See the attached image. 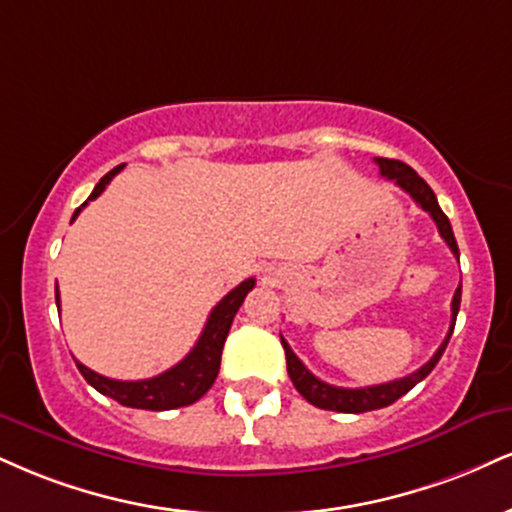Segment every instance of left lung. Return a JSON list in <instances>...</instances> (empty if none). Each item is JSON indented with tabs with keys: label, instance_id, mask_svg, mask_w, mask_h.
Instances as JSON below:
<instances>
[{
	"label": "left lung",
	"instance_id": "obj_1",
	"mask_svg": "<svg viewBox=\"0 0 512 512\" xmlns=\"http://www.w3.org/2000/svg\"><path fill=\"white\" fill-rule=\"evenodd\" d=\"M374 162H377L381 176H386L389 181L396 183L398 188H403L405 193H408L412 200H415L417 205L424 209V212H429V217H432L434 224L439 226L441 238L446 240V245L453 250V255L460 257L458 243H455V236H453V229H451V221H448L446 214L441 212L439 202H436L434 190L427 186V181L417 176V171L410 169L408 164L398 162V159L374 157ZM460 293H463V283H460L458 291H455V295H453L451 329H448V336L443 338V343L439 346V350H436V353L432 355V360L424 362V365L417 369V372L408 374V377L386 381V384H377V386H365V389H341V386H331V384H326V381L317 379L315 374H312L310 369H307L303 362L298 360V355H295L291 346H288L286 338L281 336L283 350H286L288 377H291L293 386L298 389L300 396H303L307 403L315 405V408L334 410V412H369V410L386 408V405L396 403L400 396H405V393H408L412 386L420 384V381L436 367V362L441 360L443 350H446L448 341H451L455 317H458V310H460Z\"/></svg>",
	"mask_w": 512,
	"mask_h": 512
}]
</instances>
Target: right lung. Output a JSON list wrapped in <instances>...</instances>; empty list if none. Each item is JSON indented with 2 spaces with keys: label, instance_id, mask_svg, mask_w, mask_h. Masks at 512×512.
<instances>
[{
  "label": "right lung",
  "instance_id": "1",
  "mask_svg": "<svg viewBox=\"0 0 512 512\" xmlns=\"http://www.w3.org/2000/svg\"><path fill=\"white\" fill-rule=\"evenodd\" d=\"M123 164L114 166L107 176L100 178L95 190H92L88 200L73 212V219L78 217L80 209L88 205L90 200L100 197L104 188L109 186V181L119 174ZM71 219V221H73ZM255 288V279H245L238 283L229 295L219 300L217 307L209 315L205 329H202L200 338H197L195 348L183 357L178 365H174L166 372L157 374L152 379H140V381H119L102 377V374L92 372L90 367H85L83 362L76 360V367L80 369L85 381L102 393V396L114 398L116 403L126 405V408H138V410H174L183 408V405H193L195 400H200L205 393L212 389L214 379L219 374L221 365V350H224L226 336L236 317L238 307L243 305L245 295ZM57 307H59V288H57Z\"/></svg>",
  "mask_w": 512,
  "mask_h": 512
}]
</instances>
